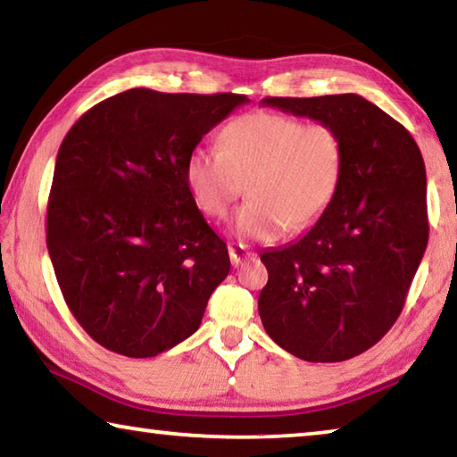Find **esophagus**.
<instances>
[{"instance_id":"34e87169","label":"esophagus","mask_w":457,"mask_h":457,"mask_svg":"<svg viewBox=\"0 0 457 457\" xmlns=\"http://www.w3.org/2000/svg\"><path fill=\"white\" fill-rule=\"evenodd\" d=\"M250 258H253V252L247 250V247H244V245H229V260H231V264H234L236 268L242 264L244 260H250Z\"/></svg>"}]
</instances>
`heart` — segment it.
Masks as SVG:
<instances>
[{"label":"heart","instance_id":"heart-1","mask_svg":"<svg viewBox=\"0 0 457 457\" xmlns=\"http://www.w3.org/2000/svg\"><path fill=\"white\" fill-rule=\"evenodd\" d=\"M221 146H195L185 161V183L201 213L226 218L245 185L250 199L237 212L242 239L270 242L288 228L314 226L337 197L345 145L328 122L253 111L231 119Z\"/></svg>","mask_w":457,"mask_h":457}]
</instances>
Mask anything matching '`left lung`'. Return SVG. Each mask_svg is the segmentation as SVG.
<instances>
[{
	"instance_id": "left-lung-1",
	"label": "left lung",
	"mask_w": 457,
	"mask_h": 457,
	"mask_svg": "<svg viewBox=\"0 0 457 457\" xmlns=\"http://www.w3.org/2000/svg\"><path fill=\"white\" fill-rule=\"evenodd\" d=\"M262 104L328 122L345 145L343 181L327 213L296 242L260 256L268 270L262 324L303 361L353 359L395 324L428 247L420 146L359 95L270 96Z\"/></svg>"
}]
</instances>
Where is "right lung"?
I'll use <instances>...</instances> for the list:
<instances>
[{
  "mask_svg": "<svg viewBox=\"0 0 457 457\" xmlns=\"http://www.w3.org/2000/svg\"><path fill=\"white\" fill-rule=\"evenodd\" d=\"M245 103L130 88L92 106L62 141L46 244L68 308L104 349L157 357L199 328L231 264L191 199L185 161Z\"/></svg>",
  "mask_w": 457,
  "mask_h": 457,
  "instance_id": "add662e5",
  "label": "right lung"
}]
</instances>
